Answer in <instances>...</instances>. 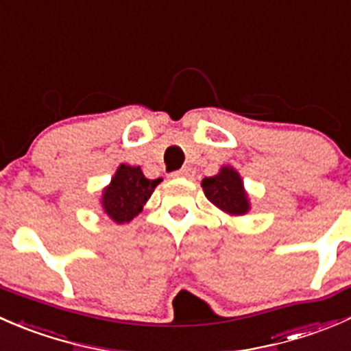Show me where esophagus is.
<instances>
[{"mask_svg": "<svg viewBox=\"0 0 351 351\" xmlns=\"http://www.w3.org/2000/svg\"><path fill=\"white\" fill-rule=\"evenodd\" d=\"M192 173L193 171L190 168H182V169H176V171H173L169 176H171V178H186V176H190Z\"/></svg>", "mask_w": 351, "mask_h": 351, "instance_id": "34e87169", "label": "esophagus"}]
</instances>
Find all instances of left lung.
<instances>
[{"mask_svg":"<svg viewBox=\"0 0 351 351\" xmlns=\"http://www.w3.org/2000/svg\"><path fill=\"white\" fill-rule=\"evenodd\" d=\"M205 197L221 210L232 215L246 214L250 208L246 193L243 190V182L232 168H222L215 176H208L202 182Z\"/></svg>","mask_w":351,"mask_h":351,"instance_id":"1","label":"left lung"}]
</instances>
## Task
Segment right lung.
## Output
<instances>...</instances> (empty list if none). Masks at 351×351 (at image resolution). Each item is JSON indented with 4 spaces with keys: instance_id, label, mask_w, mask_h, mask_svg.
Returning a JSON list of instances; mask_svg holds the SVG:
<instances>
[{
    "instance_id": "1",
    "label": "right lung",
    "mask_w": 351,
    "mask_h": 351,
    "mask_svg": "<svg viewBox=\"0 0 351 351\" xmlns=\"http://www.w3.org/2000/svg\"><path fill=\"white\" fill-rule=\"evenodd\" d=\"M159 182L161 178L147 180L139 166L120 165L110 186L105 189L101 202L105 214L119 224L132 221Z\"/></svg>"
}]
</instances>
